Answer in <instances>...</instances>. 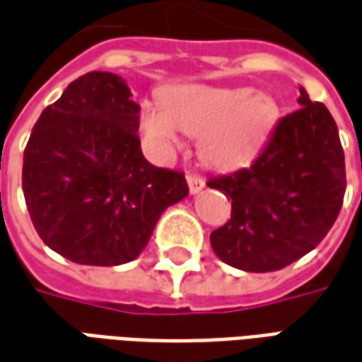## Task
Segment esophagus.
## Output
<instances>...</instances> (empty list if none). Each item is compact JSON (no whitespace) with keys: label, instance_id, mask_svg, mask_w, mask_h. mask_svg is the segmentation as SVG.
I'll use <instances>...</instances> for the list:
<instances>
[{"label":"esophagus","instance_id":"obj_1","mask_svg":"<svg viewBox=\"0 0 362 362\" xmlns=\"http://www.w3.org/2000/svg\"><path fill=\"white\" fill-rule=\"evenodd\" d=\"M187 183H189V191H191V194H199L204 189V179L199 175H187Z\"/></svg>","mask_w":362,"mask_h":362}]
</instances>
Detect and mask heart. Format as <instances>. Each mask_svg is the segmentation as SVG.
I'll return each mask as SVG.
<instances>
[{
  "instance_id": "obj_1",
  "label": "heart",
  "mask_w": 362,
  "mask_h": 362,
  "mask_svg": "<svg viewBox=\"0 0 362 362\" xmlns=\"http://www.w3.org/2000/svg\"><path fill=\"white\" fill-rule=\"evenodd\" d=\"M279 119L275 99L247 87L177 86L163 103H144L140 130L160 156L183 144V136H199V152L209 165L234 169L255 156Z\"/></svg>"
}]
</instances>
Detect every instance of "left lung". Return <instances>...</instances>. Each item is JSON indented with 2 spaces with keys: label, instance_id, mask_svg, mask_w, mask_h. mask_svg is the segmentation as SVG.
I'll return each mask as SVG.
<instances>
[{
  "label": "left lung",
  "instance_id": "obj_1",
  "mask_svg": "<svg viewBox=\"0 0 362 362\" xmlns=\"http://www.w3.org/2000/svg\"><path fill=\"white\" fill-rule=\"evenodd\" d=\"M298 111L276 122L251 168L210 179L232 199V218L210 234L224 263L250 273L279 271L322 242L345 194V156L324 103L300 87Z\"/></svg>",
  "mask_w": 362,
  "mask_h": 362
}]
</instances>
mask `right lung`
Instances as JSON below:
<instances>
[{
    "mask_svg": "<svg viewBox=\"0 0 362 362\" xmlns=\"http://www.w3.org/2000/svg\"><path fill=\"white\" fill-rule=\"evenodd\" d=\"M127 81L89 71L48 105L23 158V193L40 240L79 265L115 267L144 250L161 212L189 194L181 171L140 150Z\"/></svg>",
    "mask_w": 362,
    "mask_h": 362,
    "instance_id": "1",
    "label": "right lung"
}]
</instances>
